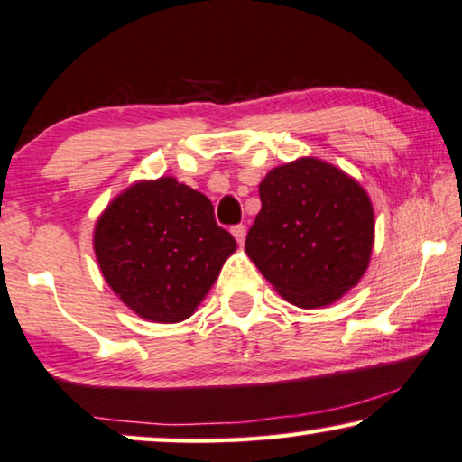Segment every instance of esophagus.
<instances>
[{
	"label": "esophagus",
	"mask_w": 462,
	"mask_h": 462,
	"mask_svg": "<svg viewBox=\"0 0 462 462\" xmlns=\"http://www.w3.org/2000/svg\"><path fill=\"white\" fill-rule=\"evenodd\" d=\"M232 235H235V238L238 243H245V236H247V227H245L243 224H238V226H235L232 227Z\"/></svg>",
	"instance_id": "1"
}]
</instances>
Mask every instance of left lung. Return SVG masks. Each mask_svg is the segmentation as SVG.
Instances as JSON below:
<instances>
[{
    "mask_svg": "<svg viewBox=\"0 0 462 462\" xmlns=\"http://www.w3.org/2000/svg\"><path fill=\"white\" fill-rule=\"evenodd\" d=\"M260 199L245 251L287 302L319 309L359 282L374 245L372 202L359 183L302 158L270 171Z\"/></svg>",
    "mask_w": 462,
    "mask_h": 462,
    "instance_id": "8db88e82",
    "label": "left lung"
}]
</instances>
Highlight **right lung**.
Returning a JSON list of instances; mask_svg holds the SVG:
<instances>
[{"label":"right lung","mask_w":462,"mask_h":462,"mask_svg":"<svg viewBox=\"0 0 462 462\" xmlns=\"http://www.w3.org/2000/svg\"><path fill=\"white\" fill-rule=\"evenodd\" d=\"M235 249L211 200L173 177L128 188L95 230V254L109 287L156 323L192 315Z\"/></svg>","instance_id":"obj_1"}]
</instances>
